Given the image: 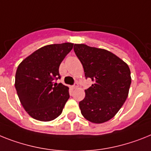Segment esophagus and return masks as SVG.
<instances>
[{
	"label": "esophagus",
	"mask_w": 151,
	"mask_h": 151,
	"mask_svg": "<svg viewBox=\"0 0 151 151\" xmlns=\"http://www.w3.org/2000/svg\"><path fill=\"white\" fill-rule=\"evenodd\" d=\"M78 83H76L74 85H73V86H72V87H73V89H76V88H78Z\"/></svg>",
	"instance_id": "1"
}]
</instances>
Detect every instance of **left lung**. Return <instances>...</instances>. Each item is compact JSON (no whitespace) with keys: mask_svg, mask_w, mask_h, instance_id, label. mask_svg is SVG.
I'll list each match as a JSON object with an SVG mask.
<instances>
[{"mask_svg":"<svg viewBox=\"0 0 151 151\" xmlns=\"http://www.w3.org/2000/svg\"><path fill=\"white\" fill-rule=\"evenodd\" d=\"M74 52L86 78L93 82L79 102L81 113L92 123H105L118 113L127 98L131 83L129 66L106 49L75 44Z\"/></svg>","mask_w":151,"mask_h":151,"instance_id":"1","label":"left lung"}]
</instances>
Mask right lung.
<instances>
[{
  "label": "right lung",
  "mask_w": 151,
  "mask_h": 151,
  "mask_svg": "<svg viewBox=\"0 0 151 151\" xmlns=\"http://www.w3.org/2000/svg\"><path fill=\"white\" fill-rule=\"evenodd\" d=\"M73 43L48 45L34 52L19 64L15 89L25 111L40 121H51L60 115L69 98L68 87L56 83L61 62L73 49Z\"/></svg>",
  "instance_id": "1"
}]
</instances>
